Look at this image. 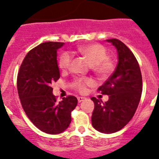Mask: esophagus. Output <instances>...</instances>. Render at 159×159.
<instances>
[{"label":"esophagus","mask_w":159,"mask_h":159,"mask_svg":"<svg viewBox=\"0 0 159 159\" xmlns=\"http://www.w3.org/2000/svg\"><path fill=\"white\" fill-rule=\"evenodd\" d=\"M86 100V98L85 97H78V103H81V102L84 101V100Z\"/></svg>","instance_id":"1"}]
</instances>
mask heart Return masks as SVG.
Listing matches in <instances>:
<instances>
[{"mask_svg":"<svg viewBox=\"0 0 159 159\" xmlns=\"http://www.w3.org/2000/svg\"><path fill=\"white\" fill-rule=\"evenodd\" d=\"M78 52L91 65L94 66L95 71L101 78H106L113 71L115 65L107 58L106 48L100 44H89L80 46ZM71 56L69 53H63L59 61V66L62 70H66L70 67ZM93 81L89 79H78L74 84L81 93L85 91L87 84H91Z\"/></svg>","mask_w":159,"mask_h":159,"instance_id":"heart-1","label":"heart"}]
</instances>
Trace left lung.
Wrapping results in <instances>:
<instances>
[{"instance_id": "8db88e82", "label": "left lung", "mask_w": 159, "mask_h": 159, "mask_svg": "<svg viewBox=\"0 0 159 159\" xmlns=\"http://www.w3.org/2000/svg\"><path fill=\"white\" fill-rule=\"evenodd\" d=\"M107 41L116 48L118 64L112 75L98 89L109 96L107 101L91 98L95 104L92 125L97 131L110 134L121 129L134 115L141 97L142 75L136 57L124 43L118 39Z\"/></svg>"}]
</instances>
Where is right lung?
Masks as SVG:
<instances>
[{"mask_svg":"<svg viewBox=\"0 0 159 159\" xmlns=\"http://www.w3.org/2000/svg\"><path fill=\"white\" fill-rule=\"evenodd\" d=\"M63 42H44L30 51L23 59L17 78L22 107L35 126L48 134L64 132L71 122V111L78 99L69 96L56 102L51 84L60 78L57 50Z\"/></svg>","mask_w":159,"mask_h":159,"instance_id":"1","label":"right lung"}]
</instances>
